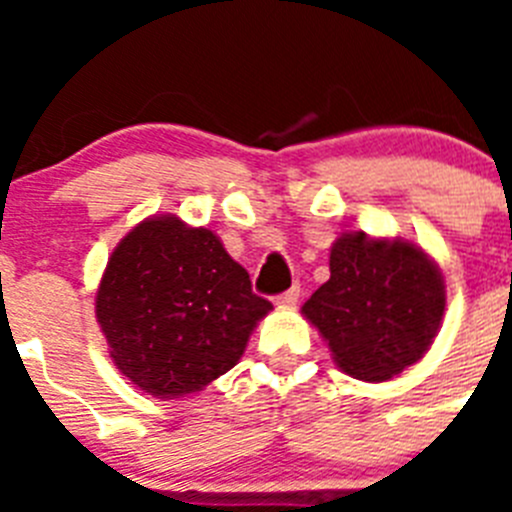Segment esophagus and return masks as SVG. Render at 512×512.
<instances>
[{"label": "esophagus", "instance_id": "obj_1", "mask_svg": "<svg viewBox=\"0 0 512 512\" xmlns=\"http://www.w3.org/2000/svg\"><path fill=\"white\" fill-rule=\"evenodd\" d=\"M297 300H300V287H292L287 289V292H282V295H277L279 307H292L297 305Z\"/></svg>", "mask_w": 512, "mask_h": 512}]
</instances>
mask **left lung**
I'll use <instances>...</instances> for the list:
<instances>
[{
  "label": "left lung",
  "mask_w": 512,
  "mask_h": 512,
  "mask_svg": "<svg viewBox=\"0 0 512 512\" xmlns=\"http://www.w3.org/2000/svg\"><path fill=\"white\" fill-rule=\"evenodd\" d=\"M446 289L415 243L343 233L330 248V279L302 305L343 372L384 382L431 348Z\"/></svg>",
  "instance_id": "obj_1"
}]
</instances>
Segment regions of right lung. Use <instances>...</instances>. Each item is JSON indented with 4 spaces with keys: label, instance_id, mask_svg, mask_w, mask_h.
<instances>
[{
    "label": "right lung",
    "instance_id": "add662e5",
    "mask_svg": "<svg viewBox=\"0 0 512 512\" xmlns=\"http://www.w3.org/2000/svg\"><path fill=\"white\" fill-rule=\"evenodd\" d=\"M271 302L207 228L148 217L112 251L97 320L115 366L153 397H182L238 364Z\"/></svg>",
    "mask_w": 512,
    "mask_h": 512
}]
</instances>
